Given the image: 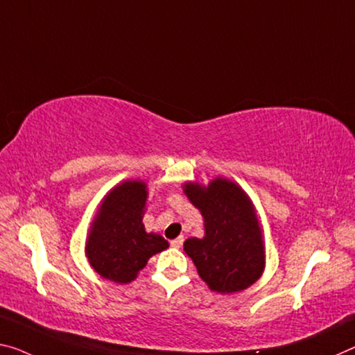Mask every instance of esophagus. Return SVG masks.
<instances>
[{
	"label": "esophagus",
	"mask_w": 355,
	"mask_h": 355,
	"mask_svg": "<svg viewBox=\"0 0 355 355\" xmlns=\"http://www.w3.org/2000/svg\"><path fill=\"white\" fill-rule=\"evenodd\" d=\"M171 245H172V248H182V245H183V237H178V239H175V240H172L171 241Z\"/></svg>",
	"instance_id": "esophagus-1"
}]
</instances>
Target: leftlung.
<instances>
[{"mask_svg": "<svg viewBox=\"0 0 355 355\" xmlns=\"http://www.w3.org/2000/svg\"><path fill=\"white\" fill-rule=\"evenodd\" d=\"M183 193L204 218V237H191L183 245L199 277L219 294L248 289L266 268L263 235L250 196L223 177L207 187L187 182Z\"/></svg>", "mask_w": 355, "mask_h": 355, "instance_id": "8db88e82", "label": "left lung"}]
</instances>
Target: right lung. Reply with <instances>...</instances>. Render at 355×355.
<instances>
[{"instance_id": "1", "label": "right lung", "mask_w": 355, "mask_h": 355, "mask_svg": "<svg viewBox=\"0 0 355 355\" xmlns=\"http://www.w3.org/2000/svg\"><path fill=\"white\" fill-rule=\"evenodd\" d=\"M147 199V183L139 178L125 180L104 196L85 241V256L99 277L131 283L151 256L168 248L162 235L145 230Z\"/></svg>"}]
</instances>
